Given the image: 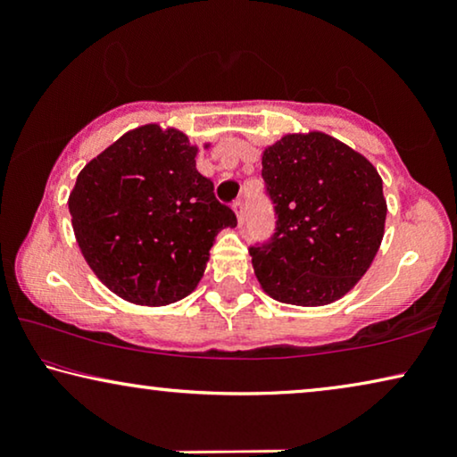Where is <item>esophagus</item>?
Masks as SVG:
<instances>
[{"label": "esophagus", "mask_w": 457, "mask_h": 457, "mask_svg": "<svg viewBox=\"0 0 457 457\" xmlns=\"http://www.w3.org/2000/svg\"><path fill=\"white\" fill-rule=\"evenodd\" d=\"M233 210L237 214V220H239V224H243V220H245V204H243V199H235Z\"/></svg>", "instance_id": "34e87169"}]
</instances>
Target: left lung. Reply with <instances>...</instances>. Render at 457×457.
<instances>
[{
	"label": "left lung",
	"instance_id": "obj_1",
	"mask_svg": "<svg viewBox=\"0 0 457 457\" xmlns=\"http://www.w3.org/2000/svg\"><path fill=\"white\" fill-rule=\"evenodd\" d=\"M277 227L249 247L268 295L327 305L370 268L385 233L383 180L364 155L324 133L285 135L262 155Z\"/></svg>",
	"mask_w": 457,
	"mask_h": 457
}]
</instances>
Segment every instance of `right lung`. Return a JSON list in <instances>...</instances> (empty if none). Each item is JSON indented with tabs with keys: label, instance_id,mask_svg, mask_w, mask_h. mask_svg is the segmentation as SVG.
Segmentation results:
<instances>
[{
	"label": "right lung",
	"instance_id": "obj_1",
	"mask_svg": "<svg viewBox=\"0 0 457 457\" xmlns=\"http://www.w3.org/2000/svg\"><path fill=\"white\" fill-rule=\"evenodd\" d=\"M180 130L145 124L91 160L68 199L87 264L116 295L141 305L185 297L204 277L214 237L237 216L195 168Z\"/></svg>",
	"mask_w": 457,
	"mask_h": 457
}]
</instances>
